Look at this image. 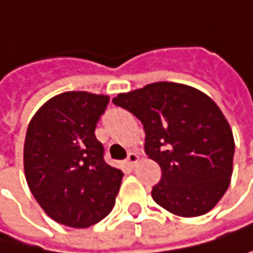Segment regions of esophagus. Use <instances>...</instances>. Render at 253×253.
Returning a JSON list of instances; mask_svg holds the SVG:
<instances>
[{
    "label": "esophagus",
    "instance_id": "1",
    "mask_svg": "<svg viewBox=\"0 0 253 253\" xmlns=\"http://www.w3.org/2000/svg\"><path fill=\"white\" fill-rule=\"evenodd\" d=\"M138 160H139L138 154L133 153V151H130V153L127 154V159H126V164H127L129 167H135V165L138 164Z\"/></svg>",
    "mask_w": 253,
    "mask_h": 253
}]
</instances>
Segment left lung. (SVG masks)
Wrapping results in <instances>:
<instances>
[{
    "mask_svg": "<svg viewBox=\"0 0 253 253\" xmlns=\"http://www.w3.org/2000/svg\"><path fill=\"white\" fill-rule=\"evenodd\" d=\"M112 102L144 126L145 153L162 169L153 200L183 217L210 211L229 186L234 159V136L219 106L175 82L148 84Z\"/></svg>",
    "mask_w": 253,
    "mask_h": 253,
    "instance_id": "obj_1",
    "label": "left lung"
}]
</instances>
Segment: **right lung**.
Instances as JSON below:
<instances>
[{
	"label": "right lung",
	"mask_w": 253,
	"mask_h": 253,
	"mask_svg": "<svg viewBox=\"0 0 253 253\" xmlns=\"http://www.w3.org/2000/svg\"><path fill=\"white\" fill-rule=\"evenodd\" d=\"M108 103L103 94L67 91L47 100L30 121L27 183L44 213L61 225L88 228L115 204L123 172L105 162L94 133Z\"/></svg>",
	"instance_id": "right-lung-1"
}]
</instances>
